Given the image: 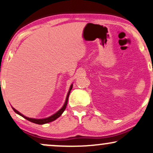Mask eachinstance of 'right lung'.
<instances>
[{"instance_id": "right-lung-1", "label": "right lung", "mask_w": 153, "mask_h": 153, "mask_svg": "<svg viewBox=\"0 0 153 153\" xmlns=\"http://www.w3.org/2000/svg\"><path fill=\"white\" fill-rule=\"evenodd\" d=\"M71 88H72V84H71V85L70 88H69V92H68L67 96V99H66V101H65V104H64V105H63V107H62V108L60 109L59 111H57V112H56L55 114L52 115V116H51L50 117H49V118H44V119H35V118H27V117L25 116L22 114H20V112H18V111H17V110H16V109H15V108H13V111H14L16 113V114H19V115H20V116H21L23 117V118H25V119H27V120H29V121H30L32 123H34L39 124V125H42V124H45V123H48L53 121V120H56L57 118H59V117L62 114V113H63L64 111H65L66 107H67V102H68V99H69V94H70V91H71Z\"/></svg>"}]
</instances>
